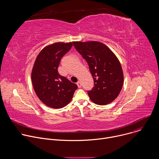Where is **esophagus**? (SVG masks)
Segmentation results:
<instances>
[{"label": "esophagus", "instance_id": "esophagus-1", "mask_svg": "<svg viewBox=\"0 0 159 159\" xmlns=\"http://www.w3.org/2000/svg\"><path fill=\"white\" fill-rule=\"evenodd\" d=\"M77 85L78 87H81V85H82V84H81V82H80V81H78V82H77Z\"/></svg>", "mask_w": 159, "mask_h": 159}]
</instances>
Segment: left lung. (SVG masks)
I'll return each mask as SVG.
<instances>
[{
	"mask_svg": "<svg viewBox=\"0 0 159 159\" xmlns=\"http://www.w3.org/2000/svg\"><path fill=\"white\" fill-rule=\"evenodd\" d=\"M77 51L89 66L94 81V87L88 91L94 103L106 105L120 94L124 82L121 63L106 44L99 41H73Z\"/></svg>",
	"mask_w": 159,
	"mask_h": 159,
	"instance_id": "1",
	"label": "left lung"
}]
</instances>
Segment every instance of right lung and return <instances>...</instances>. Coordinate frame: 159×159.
<instances>
[{
    "instance_id": "1",
    "label": "right lung",
    "mask_w": 159,
    "mask_h": 159,
    "mask_svg": "<svg viewBox=\"0 0 159 159\" xmlns=\"http://www.w3.org/2000/svg\"><path fill=\"white\" fill-rule=\"evenodd\" d=\"M72 42H57L47 45L38 55L31 71L34 92L48 107L60 109L69 104L77 89L76 84L58 72L63 56L72 47Z\"/></svg>"
}]
</instances>
